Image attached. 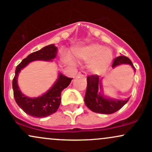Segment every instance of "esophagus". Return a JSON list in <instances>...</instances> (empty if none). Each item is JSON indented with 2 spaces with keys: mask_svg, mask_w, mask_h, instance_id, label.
<instances>
[{
  "mask_svg": "<svg viewBox=\"0 0 152 152\" xmlns=\"http://www.w3.org/2000/svg\"><path fill=\"white\" fill-rule=\"evenodd\" d=\"M78 76H86V72L85 71H80V72H78Z\"/></svg>",
  "mask_w": 152,
  "mask_h": 152,
  "instance_id": "esophagus-1",
  "label": "esophagus"
}]
</instances>
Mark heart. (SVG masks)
<instances>
[{
    "label": "heart",
    "instance_id": "obj_1",
    "mask_svg": "<svg viewBox=\"0 0 152 152\" xmlns=\"http://www.w3.org/2000/svg\"><path fill=\"white\" fill-rule=\"evenodd\" d=\"M74 56L76 58L89 61V69L94 73H102L107 69L113 58V53L108 48L99 43H91L79 47L74 50ZM66 61L73 64V61L66 57Z\"/></svg>",
    "mask_w": 152,
    "mask_h": 152
}]
</instances>
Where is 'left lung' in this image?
<instances>
[{"mask_svg": "<svg viewBox=\"0 0 152 152\" xmlns=\"http://www.w3.org/2000/svg\"><path fill=\"white\" fill-rule=\"evenodd\" d=\"M121 64H129L134 71L135 68L132 61L124 56H120L114 58L112 67ZM99 88H101V80L98 75L93 74L87 77V87L84 102L87 107L92 111L99 114H111L121 109L128 102L129 99L125 101L113 100L106 99L99 93Z\"/></svg>", "mask_w": 152, "mask_h": 152, "instance_id": "8db88e82", "label": "left lung"}]
</instances>
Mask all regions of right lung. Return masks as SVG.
<instances>
[{"instance_id":"add662e5","label":"right lung","mask_w":152,"mask_h":152,"mask_svg":"<svg viewBox=\"0 0 152 152\" xmlns=\"http://www.w3.org/2000/svg\"><path fill=\"white\" fill-rule=\"evenodd\" d=\"M57 53V48L53 44L45 46L42 49L29 54L15 69V76L13 79V96L15 102L24 112L34 117L43 118L56 112L61 104V91L70 84L72 78L60 74L58 80L51 88L41 96L37 98H28L19 90L17 78L20 70L33 61H50Z\"/></svg>"}]
</instances>
